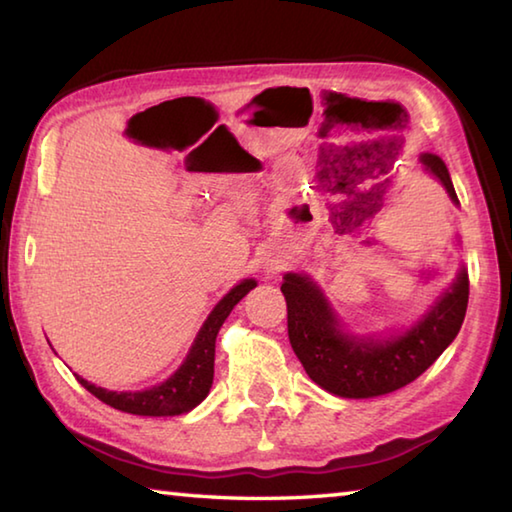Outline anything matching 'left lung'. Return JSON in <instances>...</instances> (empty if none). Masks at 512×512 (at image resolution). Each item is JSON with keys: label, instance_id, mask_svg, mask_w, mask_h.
<instances>
[{"label": "left lung", "instance_id": "obj_1", "mask_svg": "<svg viewBox=\"0 0 512 512\" xmlns=\"http://www.w3.org/2000/svg\"><path fill=\"white\" fill-rule=\"evenodd\" d=\"M396 154L394 143L392 159ZM421 163L457 203L448 167L439 156L421 154ZM282 293L288 311V340L313 383L342 398H374L410 385L448 349L466 318L470 284L461 266L430 311L412 329L389 338H358L342 331L327 297L302 273H286Z\"/></svg>", "mask_w": 512, "mask_h": 512}]
</instances>
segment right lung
<instances>
[{
  "label": "right lung",
  "mask_w": 512,
  "mask_h": 512,
  "mask_svg": "<svg viewBox=\"0 0 512 512\" xmlns=\"http://www.w3.org/2000/svg\"><path fill=\"white\" fill-rule=\"evenodd\" d=\"M255 280L239 282L235 288L221 297L219 304L212 309L208 320L203 322L197 338L188 356H185L183 365L174 371V374L161 385H154L143 392H109V389L96 387L82 376L76 374L80 385L87 392L94 394L98 401L107 403L114 410L136 414V416H179L197 407L203 398L208 396L212 387V378H215V340L226 322L230 311L235 304L244 297L250 288H255Z\"/></svg>",
  "instance_id": "add662e5"
}]
</instances>
